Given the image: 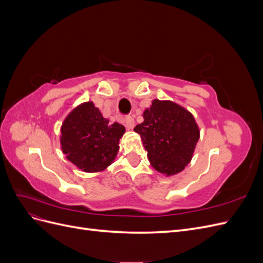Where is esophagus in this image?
<instances>
[{
	"label": "esophagus",
	"mask_w": 263,
	"mask_h": 263,
	"mask_svg": "<svg viewBox=\"0 0 263 263\" xmlns=\"http://www.w3.org/2000/svg\"><path fill=\"white\" fill-rule=\"evenodd\" d=\"M125 126L127 129H133L135 127V119L133 116H127L125 118Z\"/></svg>",
	"instance_id": "1"
}]
</instances>
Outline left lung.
Returning <instances> with one entry per match:
<instances>
[{
    "label": "left lung",
    "instance_id": "8db88e82",
    "mask_svg": "<svg viewBox=\"0 0 263 263\" xmlns=\"http://www.w3.org/2000/svg\"><path fill=\"white\" fill-rule=\"evenodd\" d=\"M142 117L134 130L140 135L153 168L165 177L184 170L200 139L193 114L178 103L155 99Z\"/></svg>",
    "mask_w": 263,
    "mask_h": 263
}]
</instances>
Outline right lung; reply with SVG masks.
<instances>
[{
	"mask_svg": "<svg viewBox=\"0 0 263 263\" xmlns=\"http://www.w3.org/2000/svg\"><path fill=\"white\" fill-rule=\"evenodd\" d=\"M125 127L103 117L92 101L83 102L67 115L60 128V147L68 160L84 172L105 170L119 150Z\"/></svg>",
	"mask_w": 263,
	"mask_h": 263,
	"instance_id": "obj_1",
	"label": "right lung"
}]
</instances>
